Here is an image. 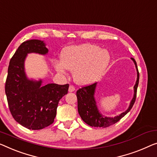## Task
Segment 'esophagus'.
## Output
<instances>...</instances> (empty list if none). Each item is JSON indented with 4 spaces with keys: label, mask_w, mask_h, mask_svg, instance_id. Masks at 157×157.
I'll return each instance as SVG.
<instances>
[{
    "label": "esophagus",
    "mask_w": 157,
    "mask_h": 157,
    "mask_svg": "<svg viewBox=\"0 0 157 157\" xmlns=\"http://www.w3.org/2000/svg\"><path fill=\"white\" fill-rule=\"evenodd\" d=\"M75 90V88L74 87V86H72V85H70V86H69V89H68V91L70 92H74V91Z\"/></svg>",
    "instance_id": "obj_1"
}]
</instances>
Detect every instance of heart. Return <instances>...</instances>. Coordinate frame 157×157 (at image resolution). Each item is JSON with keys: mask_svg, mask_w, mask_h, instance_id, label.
I'll use <instances>...</instances> for the list:
<instances>
[{"mask_svg": "<svg viewBox=\"0 0 157 157\" xmlns=\"http://www.w3.org/2000/svg\"><path fill=\"white\" fill-rule=\"evenodd\" d=\"M110 60L111 56L106 49L85 44L65 48L60 54V61L55 63V67L62 73L72 71V78L78 85H88L101 78Z\"/></svg>", "mask_w": 157, "mask_h": 157, "instance_id": "1", "label": "heart"}]
</instances>
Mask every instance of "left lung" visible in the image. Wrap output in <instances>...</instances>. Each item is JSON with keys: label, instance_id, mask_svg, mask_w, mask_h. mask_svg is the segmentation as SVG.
<instances>
[{"label": "left lung", "instance_id": "8db88e82", "mask_svg": "<svg viewBox=\"0 0 157 157\" xmlns=\"http://www.w3.org/2000/svg\"><path fill=\"white\" fill-rule=\"evenodd\" d=\"M131 60L134 62L137 70V80L134 86V94H133V97L131 100L128 109L125 111L121 113L120 115L115 117H107L103 116L100 113L94 97L96 88H97V82L91 85L84 86V87L79 89L77 91L78 113L82 121L87 125L92 126V127H109V126L113 125L120 121L132 109L135 99H136L137 89L138 86L140 75L136 61L133 58H131Z\"/></svg>", "mask_w": 157, "mask_h": 157}]
</instances>
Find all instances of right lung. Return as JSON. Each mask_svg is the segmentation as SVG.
<instances>
[{
    "label": "right lung",
    "instance_id": "1",
    "mask_svg": "<svg viewBox=\"0 0 157 157\" xmlns=\"http://www.w3.org/2000/svg\"><path fill=\"white\" fill-rule=\"evenodd\" d=\"M48 52L44 41L31 39L19 46L9 63L5 86L9 109L14 119L29 130L43 129L53 123L58 102L68 90V84L42 85V79L27 78L25 61L28 53Z\"/></svg>",
    "mask_w": 157,
    "mask_h": 157
}]
</instances>
